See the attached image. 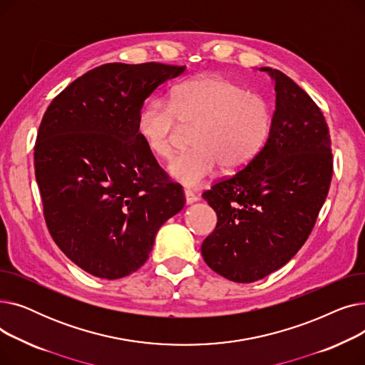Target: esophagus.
I'll use <instances>...</instances> for the list:
<instances>
[{
  "instance_id": "34e87169",
  "label": "esophagus",
  "mask_w": 365,
  "mask_h": 365,
  "mask_svg": "<svg viewBox=\"0 0 365 365\" xmlns=\"http://www.w3.org/2000/svg\"><path fill=\"white\" fill-rule=\"evenodd\" d=\"M185 198H186V204H194L197 202L200 198L192 192V190H185Z\"/></svg>"
}]
</instances>
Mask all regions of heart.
Returning <instances> with one entry per match:
<instances>
[{"mask_svg":"<svg viewBox=\"0 0 365 365\" xmlns=\"http://www.w3.org/2000/svg\"><path fill=\"white\" fill-rule=\"evenodd\" d=\"M179 124L194 127L190 145L168 164V175L186 187H198L222 165L237 171L263 149L272 127V110L262 96L222 75H201L171 91L170 103L150 101L140 112L138 131L148 150L167 160Z\"/></svg>","mask_w":365,"mask_h":365,"instance_id":"b5f03b06","label":"heart"}]
</instances>
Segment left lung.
Masks as SVG:
<instances>
[{"mask_svg": "<svg viewBox=\"0 0 365 365\" xmlns=\"http://www.w3.org/2000/svg\"><path fill=\"white\" fill-rule=\"evenodd\" d=\"M272 127L259 155L202 198L217 225L201 255L215 272L255 282L279 269L308 240L333 175L329 125L311 96L278 69Z\"/></svg>", "mask_w": 365, "mask_h": 365, "instance_id": "left-lung-1", "label": "left lung"}]
</instances>
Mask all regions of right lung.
<instances>
[{
	"mask_svg": "<svg viewBox=\"0 0 365 365\" xmlns=\"http://www.w3.org/2000/svg\"><path fill=\"white\" fill-rule=\"evenodd\" d=\"M186 66L106 63L57 94L34 164L48 232L86 272L118 279L148 260L158 229L185 207L139 136L143 102Z\"/></svg>",
	"mask_w": 365,
	"mask_h": 365,
	"instance_id": "right-lung-1",
	"label": "right lung"
}]
</instances>
